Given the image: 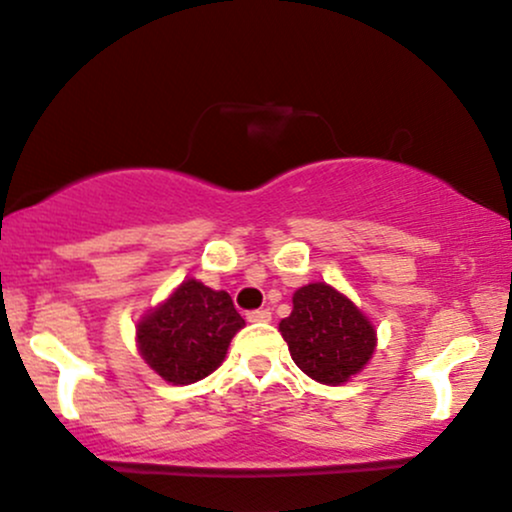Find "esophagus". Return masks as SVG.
<instances>
[{"instance_id":"esophagus-1","label":"esophagus","mask_w":512,"mask_h":512,"mask_svg":"<svg viewBox=\"0 0 512 512\" xmlns=\"http://www.w3.org/2000/svg\"><path fill=\"white\" fill-rule=\"evenodd\" d=\"M248 322H272V312L269 310H250Z\"/></svg>"}]
</instances>
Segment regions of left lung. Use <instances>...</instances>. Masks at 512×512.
Segmentation results:
<instances>
[{
	"label": "left lung",
	"mask_w": 512,
	"mask_h": 512,
	"mask_svg": "<svg viewBox=\"0 0 512 512\" xmlns=\"http://www.w3.org/2000/svg\"><path fill=\"white\" fill-rule=\"evenodd\" d=\"M293 362L319 384H343L367 365L377 346L374 326L346 295L307 283L293 295L291 317L279 324Z\"/></svg>",
	"instance_id": "1"
}]
</instances>
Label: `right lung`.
Instances as JSON below:
<instances>
[{"instance_id": "right-lung-1", "label": "right lung", "mask_w": 512, "mask_h": 512, "mask_svg": "<svg viewBox=\"0 0 512 512\" xmlns=\"http://www.w3.org/2000/svg\"><path fill=\"white\" fill-rule=\"evenodd\" d=\"M243 324L229 293L188 279L138 324L140 353L169 384H193L221 365Z\"/></svg>"}]
</instances>
